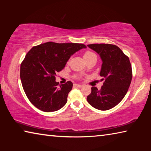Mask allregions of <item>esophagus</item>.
<instances>
[{
	"mask_svg": "<svg viewBox=\"0 0 151 151\" xmlns=\"http://www.w3.org/2000/svg\"><path fill=\"white\" fill-rule=\"evenodd\" d=\"M75 86H76V87H78V88H81L82 86H83V85H80V84H75Z\"/></svg>",
	"mask_w": 151,
	"mask_h": 151,
	"instance_id": "1",
	"label": "esophagus"
}]
</instances>
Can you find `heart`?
<instances>
[{
	"mask_svg": "<svg viewBox=\"0 0 151 151\" xmlns=\"http://www.w3.org/2000/svg\"><path fill=\"white\" fill-rule=\"evenodd\" d=\"M94 55V53L93 52H91V51H89V50H87L86 51V52H85V54H84V58H85V59H86V58H89L90 57H91L92 55ZM69 63V60L68 61V63Z\"/></svg>",
	"mask_w": 151,
	"mask_h": 151,
	"instance_id": "heart-1",
	"label": "heart"
}]
</instances>
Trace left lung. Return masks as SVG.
Returning <instances> with one entry per match:
<instances>
[{"label":"left lung","instance_id":"obj_1","mask_svg":"<svg viewBox=\"0 0 151 151\" xmlns=\"http://www.w3.org/2000/svg\"><path fill=\"white\" fill-rule=\"evenodd\" d=\"M100 55L103 64L100 76L104 80L101 90L91 88L87 96L88 103L101 111H106L117 105L131 85L132 71L129 58L122 50L111 44H91L87 45Z\"/></svg>","mask_w":151,"mask_h":151}]
</instances>
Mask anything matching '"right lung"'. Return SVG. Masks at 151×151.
Returning <instances> with one entry per match:
<instances>
[{"label": "right lung", "mask_w": 151, "mask_h": 151, "mask_svg": "<svg viewBox=\"0 0 151 151\" xmlns=\"http://www.w3.org/2000/svg\"><path fill=\"white\" fill-rule=\"evenodd\" d=\"M86 45L48 42L35 46L20 65V77L25 94L33 105L44 112L58 111L65 105L73 88L71 81L59 85L57 74L70 56Z\"/></svg>", "instance_id": "obj_1"}]
</instances>
